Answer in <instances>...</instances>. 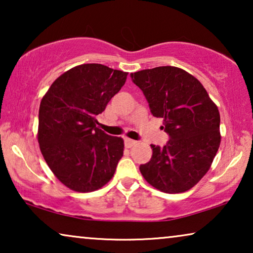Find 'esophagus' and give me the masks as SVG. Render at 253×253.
Instances as JSON below:
<instances>
[{"label": "esophagus", "mask_w": 253, "mask_h": 253, "mask_svg": "<svg viewBox=\"0 0 253 253\" xmlns=\"http://www.w3.org/2000/svg\"><path fill=\"white\" fill-rule=\"evenodd\" d=\"M124 143H126V146L127 148H130V147L134 146V145L137 144V141L136 140H132V139H129V138H126V139H124Z\"/></svg>", "instance_id": "34e87169"}]
</instances>
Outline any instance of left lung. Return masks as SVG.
Instances as JSON below:
<instances>
[{
  "label": "left lung",
  "mask_w": 253,
  "mask_h": 253,
  "mask_svg": "<svg viewBox=\"0 0 253 253\" xmlns=\"http://www.w3.org/2000/svg\"><path fill=\"white\" fill-rule=\"evenodd\" d=\"M131 78L170 138L162 148L151 145L153 154L140 165L141 175L162 192L188 191L209 171L219 150V109L202 83L181 68L146 69Z\"/></svg>",
  "instance_id": "left-lung-1"
}]
</instances>
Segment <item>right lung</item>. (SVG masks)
Masks as SVG:
<instances>
[{"mask_svg":"<svg viewBox=\"0 0 253 253\" xmlns=\"http://www.w3.org/2000/svg\"><path fill=\"white\" fill-rule=\"evenodd\" d=\"M126 76L102 64H81L61 75L41 100L40 151L58 181L74 191H95L115 174L124 141L99 129L96 115Z\"/></svg>","mask_w":253,"mask_h":253,"instance_id":"add662e5","label":"right lung"}]
</instances>
